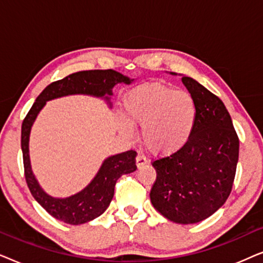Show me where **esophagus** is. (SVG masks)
I'll list each match as a JSON object with an SVG mask.
<instances>
[{
	"label": "esophagus",
	"instance_id": "1",
	"mask_svg": "<svg viewBox=\"0 0 263 263\" xmlns=\"http://www.w3.org/2000/svg\"><path fill=\"white\" fill-rule=\"evenodd\" d=\"M146 164H147V160H146L145 157H143V156L136 157V166H138V168L142 167L143 165H146Z\"/></svg>",
	"mask_w": 263,
	"mask_h": 263
}]
</instances>
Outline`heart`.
Returning <instances> with one entry per match:
<instances>
[{
    "mask_svg": "<svg viewBox=\"0 0 263 263\" xmlns=\"http://www.w3.org/2000/svg\"><path fill=\"white\" fill-rule=\"evenodd\" d=\"M124 115L117 116L120 132L134 134L133 124L141 128V141L149 153L166 157L182 149L193 134L196 103L185 91L161 84H145L123 99Z\"/></svg>",
    "mask_w": 263,
    "mask_h": 263,
    "instance_id": "obj_1",
    "label": "heart"
}]
</instances>
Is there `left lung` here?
<instances>
[{
    "instance_id": "8db88e82",
    "label": "left lung",
    "mask_w": 263,
    "mask_h": 263,
    "mask_svg": "<svg viewBox=\"0 0 263 263\" xmlns=\"http://www.w3.org/2000/svg\"><path fill=\"white\" fill-rule=\"evenodd\" d=\"M172 75H177L172 73ZM182 82L196 103V121L186 145L153 161V207L177 224H195L215 213L231 193L239 141L224 103L193 78Z\"/></svg>"
}]
</instances>
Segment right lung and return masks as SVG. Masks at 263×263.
<instances>
[{"label": "right lung", "mask_w": 263, "mask_h": 263, "mask_svg": "<svg viewBox=\"0 0 263 263\" xmlns=\"http://www.w3.org/2000/svg\"><path fill=\"white\" fill-rule=\"evenodd\" d=\"M134 79L116 70H84L68 75L62 80L46 86L35 99L21 127V151L24 157L25 178L35 201L50 215L66 224L80 225L99 217L106 211L114 197L115 184L122 175L136 170L135 151L115 154L104 159L95 177L84 189L68 197H53L42 188L32 171L30 160V134L35 118L46 102L67 96H89L105 100L111 107L112 89L117 84L130 85Z\"/></svg>", "instance_id": "1"}]
</instances>
